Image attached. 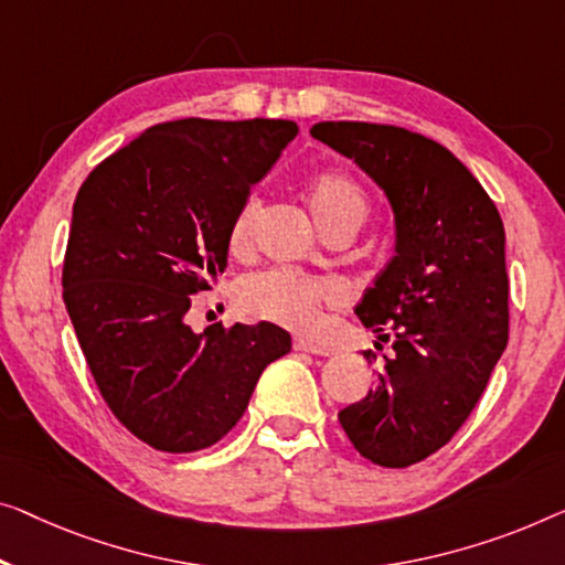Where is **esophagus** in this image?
I'll return each instance as SVG.
<instances>
[{"label":"esophagus","mask_w":565,"mask_h":565,"mask_svg":"<svg viewBox=\"0 0 565 565\" xmlns=\"http://www.w3.org/2000/svg\"><path fill=\"white\" fill-rule=\"evenodd\" d=\"M294 350L297 352H311V355H319V358H330L332 355V348H327V344H317L311 340H301V337H297L294 340Z\"/></svg>","instance_id":"obj_1"}]
</instances>
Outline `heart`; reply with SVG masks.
<instances>
[{
    "mask_svg": "<svg viewBox=\"0 0 565 565\" xmlns=\"http://www.w3.org/2000/svg\"><path fill=\"white\" fill-rule=\"evenodd\" d=\"M307 202L311 217L319 231L334 228V225H355L365 221L367 200L363 190L350 177L340 172H322L309 182ZM258 213V202L248 198L235 210L228 225L231 254H243L250 246V233ZM340 299V286L327 279H315L289 268H271V271L256 274L241 286V305L250 315L271 319L276 324L291 327L299 332H315L322 324V307Z\"/></svg>",
    "mask_w": 565,
    "mask_h": 565,
    "instance_id": "b5f03b06",
    "label": "heart"
}]
</instances>
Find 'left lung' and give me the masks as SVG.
Wrapping results in <instances>:
<instances>
[{"mask_svg":"<svg viewBox=\"0 0 565 565\" xmlns=\"http://www.w3.org/2000/svg\"><path fill=\"white\" fill-rule=\"evenodd\" d=\"M311 137L352 159L391 202L393 258L355 315L373 332L388 324L393 352L340 424L373 465L411 467L459 431L508 344L502 217L439 141L365 121H322Z\"/></svg>","mask_w":565,"mask_h":565,"instance_id":"obj_1","label":"left lung"}]
</instances>
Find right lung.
Wrapping results in <instances>:
<instances>
[{
    "mask_svg": "<svg viewBox=\"0 0 565 565\" xmlns=\"http://www.w3.org/2000/svg\"><path fill=\"white\" fill-rule=\"evenodd\" d=\"M297 134L284 119L149 126L73 202L65 309L108 408L159 451L221 441L291 350L271 322L195 332L184 315L228 266L235 210Z\"/></svg>",
    "mask_w": 565,
    "mask_h": 565,
    "instance_id": "1",
    "label": "right lung"
}]
</instances>
